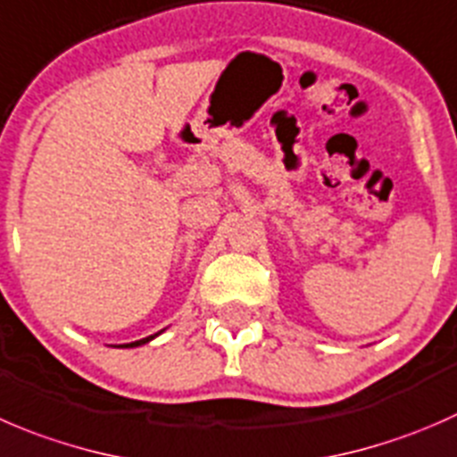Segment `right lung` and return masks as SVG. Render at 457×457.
<instances>
[{
    "label": "right lung",
    "instance_id": "right-lung-1",
    "mask_svg": "<svg viewBox=\"0 0 457 457\" xmlns=\"http://www.w3.org/2000/svg\"><path fill=\"white\" fill-rule=\"evenodd\" d=\"M154 337H156V335H152V337H145V339H140V341H134V344H127L125 348H134V346H140V344H147V341H149V339H154Z\"/></svg>",
    "mask_w": 457,
    "mask_h": 457
}]
</instances>
